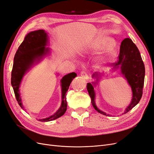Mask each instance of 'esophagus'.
<instances>
[{"mask_svg": "<svg viewBox=\"0 0 154 154\" xmlns=\"http://www.w3.org/2000/svg\"><path fill=\"white\" fill-rule=\"evenodd\" d=\"M81 76L83 78H84L85 80H88V79H89V77H88V75L85 71H82L81 72Z\"/></svg>", "mask_w": 154, "mask_h": 154, "instance_id": "34e87169", "label": "esophagus"}]
</instances>
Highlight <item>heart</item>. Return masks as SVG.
<instances>
[{"instance_id": "obj_1", "label": "heart", "mask_w": 154, "mask_h": 154, "mask_svg": "<svg viewBox=\"0 0 154 154\" xmlns=\"http://www.w3.org/2000/svg\"><path fill=\"white\" fill-rule=\"evenodd\" d=\"M109 43V55L110 57H112L115 55L116 53V43L114 40H110L108 38L104 36L100 37L97 38L94 42H93L91 46L89 47L91 49H95V50H99L104 48L106 44Z\"/></svg>"}]
</instances>
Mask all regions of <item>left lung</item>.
Here are the masks:
<instances>
[{
    "label": "left lung",
    "mask_w": 154,
    "mask_h": 154,
    "mask_svg": "<svg viewBox=\"0 0 154 154\" xmlns=\"http://www.w3.org/2000/svg\"><path fill=\"white\" fill-rule=\"evenodd\" d=\"M118 60L112 63L113 69H120L122 74L127 80L128 84L131 87L132 91V99L131 103L125 109L124 113H127L136 106L140 101L143 95V88L144 81L145 69L143 62L141 56L132 40L128 38L124 39L120 46ZM92 77L96 78V82L88 83L87 89L91 98V103L94 109L99 113L105 116H109L102 112L96 106L95 103V92L94 86L97 82L99 81L101 74L94 72Z\"/></svg>",
    "instance_id": "obj_1"
}]
</instances>
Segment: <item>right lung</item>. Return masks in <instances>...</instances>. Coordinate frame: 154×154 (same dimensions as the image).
Returning <instances> with one entry per match:
<instances>
[{
    "instance_id": "obj_1",
    "label": "right lung",
    "mask_w": 154,
    "mask_h": 154,
    "mask_svg": "<svg viewBox=\"0 0 154 154\" xmlns=\"http://www.w3.org/2000/svg\"><path fill=\"white\" fill-rule=\"evenodd\" d=\"M48 42V35L44 30L40 29L31 31L27 34L24 41L20 45L14 57L13 66L11 71V83L18 105L22 109V103L19 87L23 76L33 66L35 62L40 61L44 56L49 52V49L46 48ZM76 76L75 72L69 73L64 76L61 80L62 104L56 113L50 117L40 119L42 122H50L63 116L67 110L66 93L73 79Z\"/></svg>"
}]
</instances>
